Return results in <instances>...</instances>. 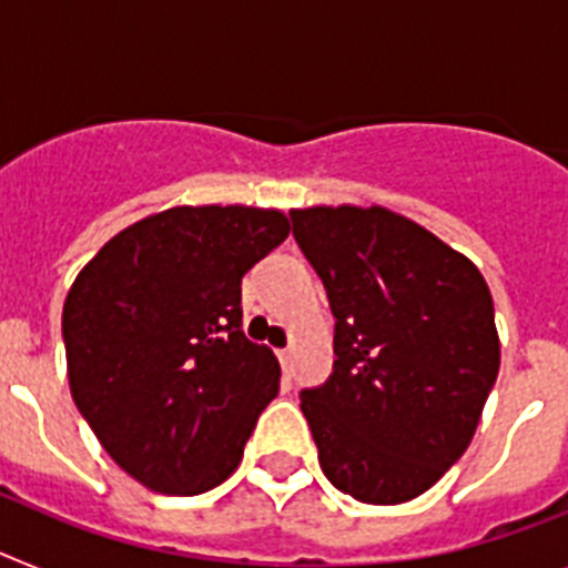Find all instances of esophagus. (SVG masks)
Here are the masks:
<instances>
[{
  "label": "esophagus",
  "mask_w": 568,
  "mask_h": 568,
  "mask_svg": "<svg viewBox=\"0 0 568 568\" xmlns=\"http://www.w3.org/2000/svg\"><path fill=\"white\" fill-rule=\"evenodd\" d=\"M276 357H280V364H283L285 373H288V366H292V349H280Z\"/></svg>",
  "instance_id": "34e87169"
}]
</instances>
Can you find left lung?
<instances>
[{
  "label": "left lung",
  "mask_w": 568,
  "mask_h": 568,
  "mask_svg": "<svg viewBox=\"0 0 568 568\" xmlns=\"http://www.w3.org/2000/svg\"><path fill=\"white\" fill-rule=\"evenodd\" d=\"M292 222L337 321L335 369L300 393L323 474L361 503L416 499L468 450L497 381L488 283L378 204H321Z\"/></svg>",
  "instance_id": "obj_1"
}]
</instances>
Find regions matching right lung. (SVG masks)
Listing matches in <instances>:
<instances>
[{
  "label": "right lung",
  "instance_id": "obj_1",
  "mask_svg": "<svg viewBox=\"0 0 568 568\" xmlns=\"http://www.w3.org/2000/svg\"><path fill=\"white\" fill-rule=\"evenodd\" d=\"M283 211L152 213L100 247L63 306L71 398L132 479L173 497L240 468L280 364L242 332V276L288 236Z\"/></svg>",
  "mask_w": 568,
  "mask_h": 568
}]
</instances>
